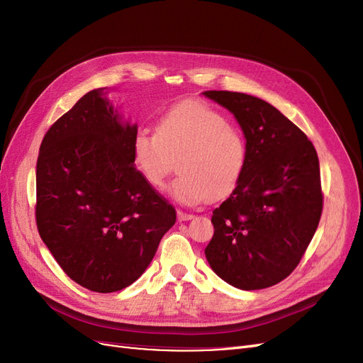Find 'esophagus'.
<instances>
[{
	"instance_id": "esophagus-1",
	"label": "esophagus",
	"mask_w": 363,
	"mask_h": 363,
	"mask_svg": "<svg viewBox=\"0 0 363 363\" xmlns=\"http://www.w3.org/2000/svg\"><path fill=\"white\" fill-rule=\"evenodd\" d=\"M177 218H179V221H189V219H192L194 218V215L192 213H186V212H183V211H177Z\"/></svg>"
}]
</instances>
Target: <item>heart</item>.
<instances>
[{"label": "heart", "instance_id": "1", "mask_svg": "<svg viewBox=\"0 0 363 363\" xmlns=\"http://www.w3.org/2000/svg\"><path fill=\"white\" fill-rule=\"evenodd\" d=\"M136 169L150 186L162 189L179 160L180 175L169 192L186 206L221 199L232 192L247 163L245 140L213 107L189 101L159 119L156 135L140 128L131 139Z\"/></svg>", "mask_w": 363, "mask_h": 363}]
</instances>
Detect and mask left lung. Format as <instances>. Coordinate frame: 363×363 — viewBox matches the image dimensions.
Listing matches in <instances>:
<instances>
[{"instance_id":"1","label":"left lung","mask_w":363,"mask_h":363,"mask_svg":"<svg viewBox=\"0 0 363 363\" xmlns=\"http://www.w3.org/2000/svg\"><path fill=\"white\" fill-rule=\"evenodd\" d=\"M235 115L247 139V163L233 194L213 211L204 252L228 284L265 289L298 265L320 224L323 189L312 142L257 96L207 91Z\"/></svg>"}]
</instances>
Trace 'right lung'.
Masks as SVG:
<instances>
[{"instance_id": "obj_1", "label": "right lung", "mask_w": 363, "mask_h": 363, "mask_svg": "<svg viewBox=\"0 0 363 363\" xmlns=\"http://www.w3.org/2000/svg\"><path fill=\"white\" fill-rule=\"evenodd\" d=\"M104 87L83 95L42 139L38 232L69 279L108 294L136 281L175 224V208L135 168L131 139Z\"/></svg>"}]
</instances>
